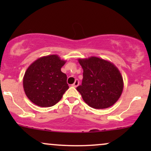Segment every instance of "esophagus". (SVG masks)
<instances>
[{"instance_id": "1", "label": "esophagus", "mask_w": 151, "mask_h": 151, "mask_svg": "<svg viewBox=\"0 0 151 151\" xmlns=\"http://www.w3.org/2000/svg\"><path fill=\"white\" fill-rule=\"evenodd\" d=\"M79 80H78V79H76L75 81H74V84H72V86H74V87H77V86L79 85Z\"/></svg>"}]
</instances>
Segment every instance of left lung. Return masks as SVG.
<instances>
[{
  "label": "left lung",
  "instance_id": "left-lung-1",
  "mask_svg": "<svg viewBox=\"0 0 151 151\" xmlns=\"http://www.w3.org/2000/svg\"><path fill=\"white\" fill-rule=\"evenodd\" d=\"M78 61L83 69V79L77 90L83 100L93 109H106L114 105L124 89L122 76L117 67L96 57Z\"/></svg>",
  "mask_w": 151,
  "mask_h": 151
}]
</instances>
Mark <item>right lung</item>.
<instances>
[{
	"mask_svg": "<svg viewBox=\"0 0 151 151\" xmlns=\"http://www.w3.org/2000/svg\"><path fill=\"white\" fill-rule=\"evenodd\" d=\"M66 61L51 55L37 59L29 66L23 77L26 96L38 106L56 104L69 89L67 75L62 72Z\"/></svg>",
	"mask_w": 151,
	"mask_h": 151,
	"instance_id": "right-lung-1",
	"label": "right lung"
}]
</instances>
